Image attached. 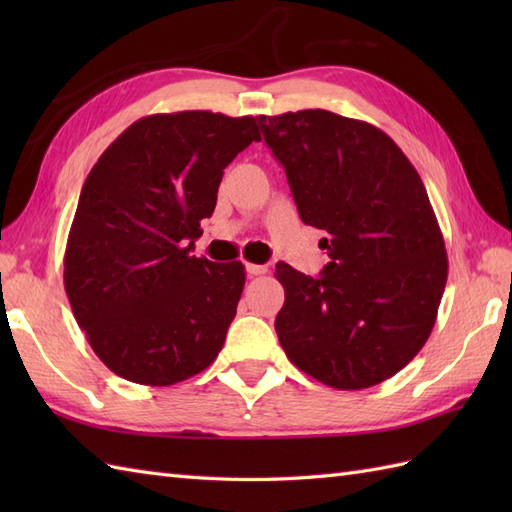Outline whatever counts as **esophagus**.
Instances as JSON below:
<instances>
[{
  "label": "esophagus",
  "instance_id": "34e87169",
  "mask_svg": "<svg viewBox=\"0 0 512 512\" xmlns=\"http://www.w3.org/2000/svg\"><path fill=\"white\" fill-rule=\"evenodd\" d=\"M246 273H248L250 277L266 275V273H268V266H262V264H246Z\"/></svg>",
  "mask_w": 512,
  "mask_h": 512
}]
</instances>
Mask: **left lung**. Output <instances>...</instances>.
I'll list each match as a JSON object with an SVG mask.
<instances>
[{
	"label": "left lung",
	"instance_id": "1",
	"mask_svg": "<svg viewBox=\"0 0 512 512\" xmlns=\"http://www.w3.org/2000/svg\"><path fill=\"white\" fill-rule=\"evenodd\" d=\"M299 217L330 262L308 277L279 262L275 330L301 372L334 389L398 374L427 343L447 286L444 237L427 189L378 127L325 110L262 116Z\"/></svg>",
	"mask_w": 512,
	"mask_h": 512
}]
</instances>
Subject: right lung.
I'll use <instances>...</instances> for the list:
<instances>
[{
  "mask_svg": "<svg viewBox=\"0 0 512 512\" xmlns=\"http://www.w3.org/2000/svg\"><path fill=\"white\" fill-rule=\"evenodd\" d=\"M253 140V116L151 114L96 160L81 189L63 284L94 354L125 380L167 387L220 354L244 264L191 255L224 169Z\"/></svg>",
  "mask_w": 512,
  "mask_h": 512,
  "instance_id": "1",
  "label": "right lung"
}]
</instances>
